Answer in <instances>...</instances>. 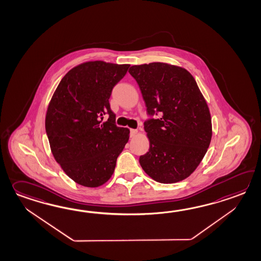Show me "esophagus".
Instances as JSON below:
<instances>
[{
	"label": "esophagus",
	"instance_id": "34e87169",
	"mask_svg": "<svg viewBox=\"0 0 261 261\" xmlns=\"http://www.w3.org/2000/svg\"><path fill=\"white\" fill-rule=\"evenodd\" d=\"M138 133L137 129H130V137L133 138L134 136H136V134Z\"/></svg>",
	"mask_w": 261,
	"mask_h": 261
}]
</instances>
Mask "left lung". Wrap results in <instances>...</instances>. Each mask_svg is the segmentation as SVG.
Masks as SVG:
<instances>
[{"label":"left lung","instance_id":"8db88e82","mask_svg":"<svg viewBox=\"0 0 261 261\" xmlns=\"http://www.w3.org/2000/svg\"><path fill=\"white\" fill-rule=\"evenodd\" d=\"M149 118L144 130L150 149L139 157L153 180L173 184L190 176L201 162L212 139L208 106L193 75L163 63L133 65Z\"/></svg>","mask_w":261,"mask_h":261}]
</instances>
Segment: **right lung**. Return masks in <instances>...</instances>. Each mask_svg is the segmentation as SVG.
Segmentation results:
<instances>
[{"mask_svg":"<svg viewBox=\"0 0 261 261\" xmlns=\"http://www.w3.org/2000/svg\"><path fill=\"white\" fill-rule=\"evenodd\" d=\"M129 66L81 64L64 75L48 105L46 132L53 156L81 186L97 187L110 180L127 143L129 129L117 126L110 98Z\"/></svg>","mask_w":261,"mask_h":261,"instance_id":"1","label":"right lung"}]
</instances>
